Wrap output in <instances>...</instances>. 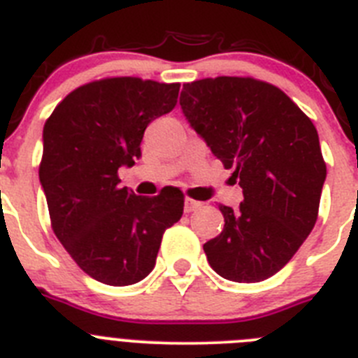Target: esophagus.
Masks as SVG:
<instances>
[{"label": "esophagus", "instance_id": "34e87169", "mask_svg": "<svg viewBox=\"0 0 358 358\" xmlns=\"http://www.w3.org/2000/svg\"><path fill=\"white\" fill-rule=\"evenodd\" d=\"M199 208H202L201 201H195V199H186L185 201V211L186 213H192V211H197Z\"/></svg>", "mask_w": 358, "mask_h": 358}]
</instances>
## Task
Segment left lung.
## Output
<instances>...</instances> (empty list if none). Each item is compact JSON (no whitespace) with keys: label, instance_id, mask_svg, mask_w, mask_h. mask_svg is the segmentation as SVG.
<instances>
[{"label":"left lung","instance_id":"obj_1","mask_svg":"<svg viewBox=\"0 0 358 358\" xmlns=\"http://www.w3.org/2000/svg\"><path fill=\"white\" fill-rule=\"evenodd\" d=\"M181 107L243 189L238 210L220 206L222 233L204 243L211 268L238 283L274 276L317 220L327 163L314 123L280 87L252 77L188 82Z\"/></svg>","mask_w":358,"mask_h":358}]
</instances>
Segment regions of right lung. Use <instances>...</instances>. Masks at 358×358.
I'll return each instance as SVG.
<instances>
[{
  "label": "right lung",
  "instance_id": "add662e5",
  "mask_svg": "<svg viewBox=\"0 0 358 358\" xmlns=\"http://www.w3.org/2000/svg\"><path fill=\"white\" fill-rule=\"evenodd\" d=\"M181 84L107 77L73 90L44 123L39 179L50 220L75 264L113 287L138 283L156 265L163 233L182 217L181 189L141 197L120 188L152 120L176 107Z\"/></svg>",
  "mask_w": 358,
  "mask_h": 358
}]
</instances>
